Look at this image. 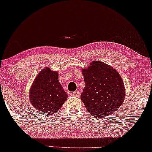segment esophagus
Instances as JSON below:
<instances>
[{"label": "esophagus", "instance_id": "obj_1", "mask_svg": "<svg viewBox=\"0 0 152 152\" xmlns=\"http://www.w3.org/2000/svg\"><path fill=\"white\" fill-rule=\"evenodd\" d=\"M72 95L73 96H75V97H80V91H75L73 92V93L72 94Z\"/></svg>", "mask_w": 152, "mask_h": 152}]
</instances>
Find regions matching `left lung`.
<instances>
[{
  "instance_id": "1",
  "label": "left lung",
  "mask_w": 152,
  "mask_h": 152,
  "mask_svg": "<svg viewBox=\"0 0 152 152\" xmlns=\"http://www.w3.org/2000/svg\"><path fill=\"white\" fill-rule=\"evenodd\" d=\"M85 87L81 100L92 117H109L120 107L125 99L124 81L113 67L94 61L82 70Z\"/></svg>"
}]
</instances>
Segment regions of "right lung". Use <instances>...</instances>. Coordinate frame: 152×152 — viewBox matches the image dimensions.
I'll use <instances>...</instances> for the list:
<instances>
[{"instance_id": "obj_1", "label": "right lung", "mask_w": 152, "mask_h": 152, "mask_svg": "<svg viewBox=\"0 0 152 152\" xmlns=\"http://www.w3.org/2000/svg\"><path fill=\"white\" fill-rule=\"evenodd\" d=\"M29 97L35 109L50 117L61 107L68 95L59 82L58 72L47 67L33 81Z\"/></svg>"}]
</instances>
